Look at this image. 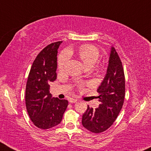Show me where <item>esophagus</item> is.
Wrapping results in <instances>:
<instances>
[{
    "label": "esophagus",
    "mask_w": 151,
    "mask_h": 151,
    "mask_svg": "<svg viewBox=\"0 0 151 151\" xmlns=\"http://www.w3.org/2000/svg\"><path fill=\"white\" fill-rule=\"evenodd\" d=\"M69 101H70V102H71V103H75V102H77L78 100H77V99H75V98H70Z\"/></svg>",
    "instance_id": "obj_1"
}]
</instances>
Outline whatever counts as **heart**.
I'll return each mask as SVG.
<instances>
[{"instance_id": "b5f03b06", "label": "heart", "mask_w": 151, "mask_h": 151, "mask_svg": "<svg viewBox=\"0 0 151 151\" xmlns=\"http://www.w3.org/2000/svg\"><path fill=\"white\" fill-rule=\"evenodd\" d=\"M78 55L86 68L88 67L92 68L96 63L100 57V51L95 46L86 44V45H81L79 47L78 49ZM70 57V53L68 50L63 51L60 53L58 60L59 69H63L66 64L68 63Z\"/></svg>"}]
</instances>
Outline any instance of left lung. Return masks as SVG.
<instances>
[{
    "instance_id": "obj_1",
    "label": "left lung",
    "mask_w": 151,
    "mask_h": 151,
    "mask_svg": "<svg viewBox=\"0 0 151 151\" xmlns=\"http://www.w3.org/2000/svg\"><path fill=\"white\" fill-rule=\"evenodd\" d=\"M97 91L100 105L95 109L88 106L82 116V125L92 132L100 133L109 128L116 121L125 95L123 65L114 47L111 48L106 74Z\"/></svg>"
}]
</instances>
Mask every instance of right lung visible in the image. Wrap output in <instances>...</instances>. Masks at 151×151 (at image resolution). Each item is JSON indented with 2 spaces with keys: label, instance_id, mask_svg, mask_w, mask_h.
Masks as SVG:
<instances>
[{
  "label": "right lung",
  "instance_id": "add662e5",
  "mask_svg": "<svg viewBox=\"0 0 151 151\" xmlns=\"http://www.w3.org/2000/svg\"><path fill=\"white\" fill-rule=\"evenodd\" d=\"M61 41L51 43L37 55L30 68L26 87V106L36 127L46 129L62 121L68 101L52 98L50 81L56 79L57 53Z\"/></svg>",
  "mask_w": 151,
  "mask_h": 151
}]
</instances>
